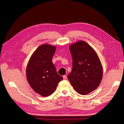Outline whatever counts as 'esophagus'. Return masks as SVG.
<instances>
[{"instance_id": "34e87169", "label": "esophagus", "mask_w": 124, "mask_h": 124, "mask_svg": "<svg viewBox=\"0 0 124 124\" xmlns=\"http://www.w3.org/2000/svg\"><path fill=\"white\" fill-rule=\"evenodd\" d=\"M63 79H64V80L67 79V76L66 75H63Z\"/></svg>"}]
</instances>
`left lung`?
Returning <instances> with one entry per match:
<instances>
[{"mask_svg": "<svg viewBox=\"0 0 124 124\" xmlns=\"http://www.w3.org/2000/svg\"><path fill=\"white\" fill-rule=\"evenodd\" d=\"M72 70L68 75L75 90L85 95L95 90L103 77V68L95 51L87 42L79 41L70 46Z\"/></svg>", "mask_w": 124, "mask_h": 124, "instance_id": "8db88e82", "label": "left lung"}]
</instances>
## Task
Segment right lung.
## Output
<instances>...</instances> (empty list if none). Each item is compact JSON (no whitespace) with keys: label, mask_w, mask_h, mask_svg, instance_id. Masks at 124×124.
<instances>
[{"label":"right lung","mask_w":124,"mask_h":124,"mask_svg":"<svg viewBox=\"0 0 124 124\" xmlns=\"http://www.w3.org/2000/svg\"><path fill=\"white\" fill-rule=\"evenodd\" d=\"M55 50V46L42 45L33 53L28 63V82L35 92L43 96L51 94L63 79L52 62Z\"/></svg>","instance_id":"add662e5"}]
</instances>
